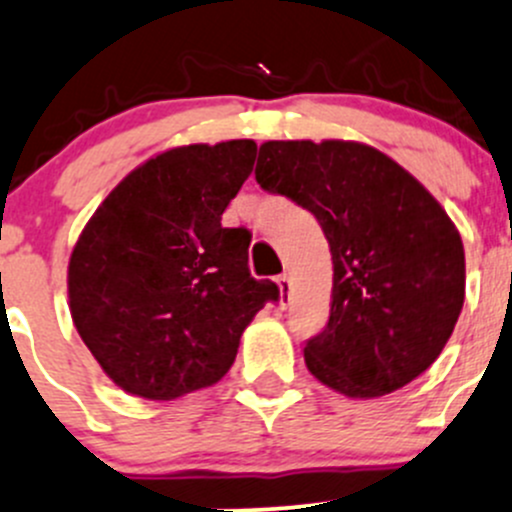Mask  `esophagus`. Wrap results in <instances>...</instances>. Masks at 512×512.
Listing matches in <instances>:
<instances>
[{"label":"esophagus","mask_w":512,"mask_h":512,"mask_svg":"<svg viewBox=\"0 0 512 512\" xmlns=\"http://www.w3.org/2000/svg\"><path fill=\"white\" fill-rule=\"evenodd\" d=\"M276 283L278 291H281V308H288L291 305V278H288V273H281L276 278Z\"/></svg>","instance_id":"34e87169"}]
</instances>
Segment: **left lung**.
Wrapping results in <instances>:
<instances>
[{
	"label": "left lung",
	"instance_id": "left-lung-1",
	"mask_svg": "<svg viewBox=\"0 0 512 512\" xmlns=\"http://www.w3.org/2000/svg\"><path fill=\"white\" fill-rule=\"evenodd\" d=\"M256 182L323 226L333 254V303L305 365L347 397L404 387L441 355L466 293L456 226L404 167L342 140H271Z\"/></svg>",
	"mask_w": 512,
	"mask_h": 512
}]
</instances>
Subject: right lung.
<instances>
[{"mask_svg": "<svg viewBox=\"0 0 512 512\" xmlns=\"http://www.w3.org/2000/svg\"><path fill=\"white\" fill-rule=\"evenodd\" d=\"M254 160V140L162 152L83 229L68 263L71 318L125 392L167 402L219 382L246 325L281 295L251 276V231L221 226Z\"/></svg>", "mask_w": 512, "mask_h": 512, "instance_id": "1", "label": "right lung"}]
</instances>
